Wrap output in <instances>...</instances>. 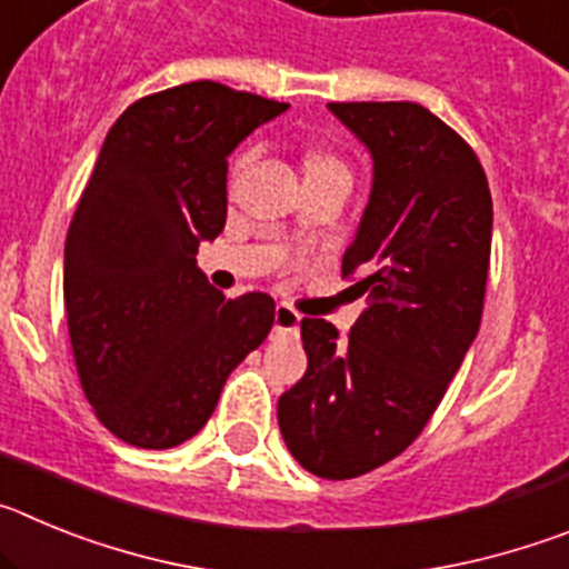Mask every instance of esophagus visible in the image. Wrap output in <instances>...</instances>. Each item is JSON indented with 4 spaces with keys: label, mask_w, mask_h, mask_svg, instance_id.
<instances>
[{
    "label": "esophagus",
    "mask_w": 569,
    "mask_h": 569,
    "mask_svg": "<svg viewBox=\"0 0 569 569\" xmlns=\"http://www.w3.org/2000/svg\"><path fill=\"white\" fill-rule=\"evenodd\" d=\"M299 325H301V316L296 313L293 308H288V305H279V308H276V316H273L276 336H296Z\"/></svg>",
    "instance_id": "obj_1"
}]
</instances>
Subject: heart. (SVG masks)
Instances as JSON below:
<instances>
[{
    "mask_svg": "<svg viewBox=\"0 0 569 569\" xmlns=\"http://www.w3.org/2000/svg\"><path fill=\"white\" fill-rule=\"evenodd\" d=\"M248 159V153L239 156V162H244ZM339 159L330 153H321V150H316V153L308 156V173H313V170H321V168H339Z\"/></svg>",
    "mask_w": 569,
    "mask_h": 569,
    "instance_id": "obj_1",
    "label": "heart"
}]
</instances>
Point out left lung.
I'll list each match as a JSON object with an SVG mask.
<instances>
[{
    "label": "left lung",
    "instance_id": "obj_1",
    "mask_svg": "<svg viewBox=\"0 0 569 569\" xmlns=\"http://www.w3.org/2000/svg\"><path fill=\"white\" fill-rule=\"evenodd\" d=\"M373 156L341 276L367 308L347 339L301 319L308 370L279 399L284 445L319 479H356L419 439L479 333L492 199L479 156L416 102H330Z\"/></svg>",
    "mask_w": 569,
    "mask_h": 569
}]
</instances>
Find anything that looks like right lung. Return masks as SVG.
<instances>
[{"label": "right lung", "instance_id": "right-lung-1", "mask_svg": "<svg viewBox=\"0 0 569 569\" xmlns=\"http://www.w3.org/2000/svg\"><path fill=\"white\" fill-rule=\"evenodd\" d=\"M288 104L188 82L110 128L64 241L73 361L116 439L168 450L216 410L230 370L268 339V293L228 299L196 268L228 219V156Z\"/></svg>", "mask_w": 569, "mask_h": 569}]
</instances>
